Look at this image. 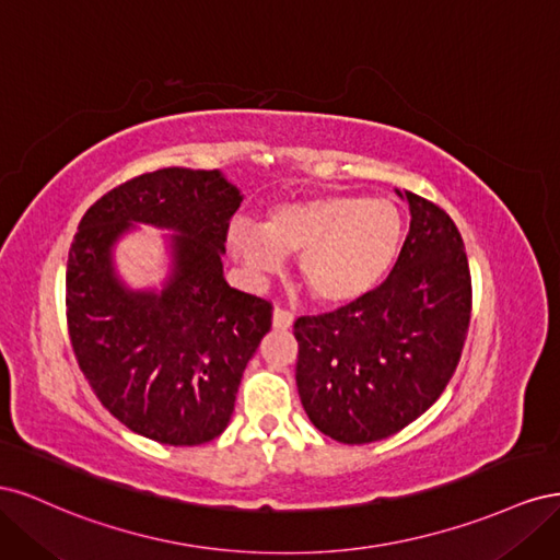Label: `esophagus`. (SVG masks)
I'll return each instance as SVG.
<instances>
[{"label":"esophagus","mask_w":560,"mask_h":560,"mask_svg":"<svg viewBox=\"0 0 560 560\" xmlns=\"http://www.w3.org/2000/svg\"><path fill=\"white\" fill-rule=\"evenodd\" d=\"M292 325H294V315H292L290 311H284V308L278 306V308L273 311V327L284 331V329H290Z\"/></svg>","instance_id":"34e87169"}]
</instances>
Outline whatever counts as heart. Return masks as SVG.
I'll use <instances>...</instances> for the list:
<instances>
[{"instance_id":"obj_1","label":"heart","mask_w":560,"mask_h":560,"mask_svg":"<svg viewBox=\"0 0 560 560\" xmlns=\"http://www.w3.org/2000/svg\"><path fill=\"white\" fill-rule=\"evenodd\" d=\"M406 238L401 210L389 200L317 194L284 200L259 226L235 222L229 245L254 273H273L296 254V276L313 299L348 303L378 287L397 264Z\"/></svg>"}]
</instances>
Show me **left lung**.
Wrapping results in <instances>:
<instances>
[{"label":"left lung","mask_w":560,"mask_h":560,"mask_svg":"<svg viewBox=\"0 0 560 560\" xmlns=\"http://www.w3.org/2000/svg\"><path fill=\"white\" fill-rule=\"evenodd\" d=\"M411 226L376 290L294 322L296 385L313 425L341 444L381 442L444 393L471 313L463 235L436 202L404 191Z\"/></svg>","instance_id":"8db88e82"}]
</instances>
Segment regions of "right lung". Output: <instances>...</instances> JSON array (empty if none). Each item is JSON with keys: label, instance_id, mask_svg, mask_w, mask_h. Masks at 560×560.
Returning a JSON list of instances; mask_svg holds the SVG:
<instances>
[{"label": "right lung", "instance_id": "obj_1", "mask_svg": "<svg viewBox=\"0 0 560 560\" xmlns=\"http://www.w3.org/2000/svg\"><path fill=\"white\" fill-rule=\"evenodd\" d=\"M241 200L219 171L163 167L95 200L72 241L65 308L79 369L116 420L159 444L198 446L226 430L270 329V301L233 290L222 273ZM132 221L183 233L161 295L130 293L113 276L110 245Z\"/></svg>", "mask_w": 560, "mask_h": 560}]
</instances>
